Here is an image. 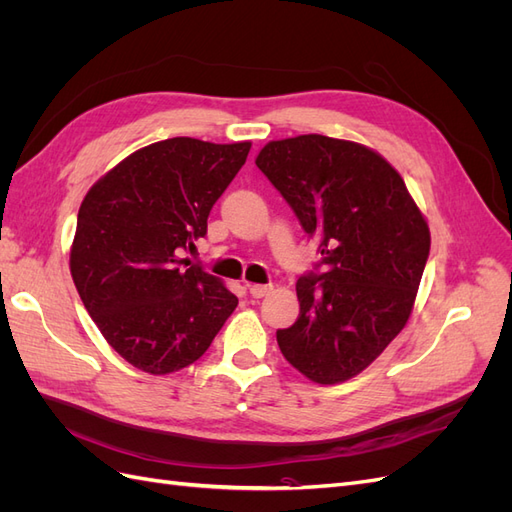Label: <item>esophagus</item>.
<instances>
[{"instance_id":"obj_1","label":"esophagus","mask_w":512,"mask_h":512,"mask_svg":"<svg viewBox=\"0 0 512 512\" xmlns=\"http://www.w3.org/2000/svg\"><path fill=\"white\" fill-rule=\"evenodd\" d=\"M273 290V286L271 284H252L250 286V294L254 299H262V297H267V294Z\"/></svg>"}]
</instances>
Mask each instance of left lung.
<instances>
[{"instance_id": "1", "label": "left lung", "mask_w": 512, "mask_h": 512, "mask_svg": "<svg viewBox=\"0 0 512 512\" xmlns=\"http://www.w3.org/2000/svg\"><path fill=\"white\" fill-rule=\"evenodd\" d=\"M256 166L320 237L322 273L299 277V318L277 331L286 361L318 384L354 378L412 314L429 226L380 153L322 134L271 141Z\"/></svg>"}]
</instances>
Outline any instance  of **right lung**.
I'll return each instance as SVG.
<instances>
[{
    "label": "right lung",
    "instance_id": "1",
    "mask_svg": "<svg viewBox=\"0 0 512 512\" xmlns=\"http://www.w3.org/2000/svg\"><path fill=\"white\" fill-rule=\"evenodd\" d=\"M252 143L177 136L134 151L85 194L70 250L79 297L136 369L173 374L207 352L239 299L185 252Z\"/></svg>",
    "mask_w": 512,
    "mask_h": 512
}]
</instances>
